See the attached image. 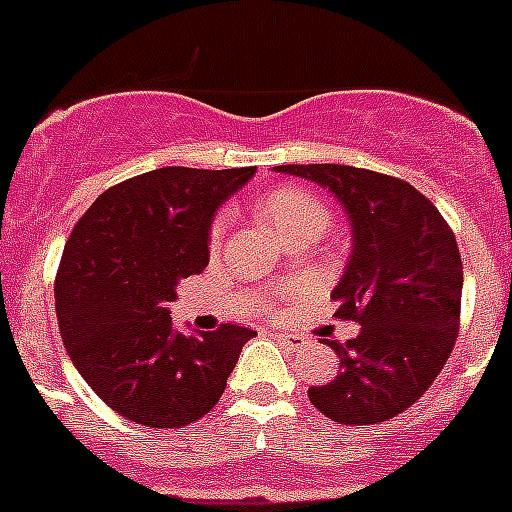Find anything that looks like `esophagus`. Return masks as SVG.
<instances>
[{
  "instance_id": "obj_1",
  "label": "esophagus",
  "mask_w": 512,
  "mask_h": 512,
  "mask_svg": "<svg viewBox=\"0 0 512 512\" xmlns=\"http://www.w3.org/2000/svg\"><path fill=\"white\" fill-rule=\"evenodd\" d=\"M274 338H277L279 343H284L287 348H302L305 346V336H300V333H287V330H279V333H274Z\"/></svg>"
}]
</instances>
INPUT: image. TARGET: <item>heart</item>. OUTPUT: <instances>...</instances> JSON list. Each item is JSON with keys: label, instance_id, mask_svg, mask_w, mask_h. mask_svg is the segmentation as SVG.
I'll list each match as a JSON object with an SVG mask.
<instances>
[{"label": "heart", "instance_id": "1", "mask_svg": "<svg viewBox=\"0 0 512 512\" xmlns=\"http://www.w3.org/2000/svg\"><path fill=\"white\" fill-rule=\"evenodd\" d=\"M261 212L269 220L277 233L287 241L289 235L300 233L307 228H318L320 233H325V228L330 225V210L318 194H312L310 189L297 187V184H287V187L274 189L271 194H266V200L261 202ZM225 230V217H217L212 223V246H217L220 235Z\"/></svg>", "mask_w": 512, "mask_h": 512}]
</instances>
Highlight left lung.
<instances>
[{
	"instance_id": "1",
	"label": "left lung",
	"mask_w": 512,
	"mask_h": 512,
	"mask_svg": "<svg viewBox=\"0 0 512 512\" xmlns=\"http://www.w3.org/2000/svg\"><path fill=\"white\" fill-rule=\"evenodd\" d=\"M274 171L328 189L348 215L351 256L333 300L359 336L328 341L336 379L307 397L330 420L372 425L420 400L451 356L461 312V256L449 223L413 184L341 164H289Z\"/></svg>"
}]
</instances>
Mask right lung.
Segmentation results:
<instances>
[{"mask_svg":"<svg viewBox=\"0 0 512 512\" xmlns=\"http://www.w3.org/2000/svg\"><path fill=\"white\" fill-rule=\"evenodd\" d=\"M253 174L166 166L102 192L76 223L56 277L58 328L84 382L122 418H205L256 336L233 323L179 333L169 312L176 284L210 261L217 207Z\"/></svg>","mask_w":512,"mask_h":512,"instance_id":"1","label":"right lung"}]
</instances>
